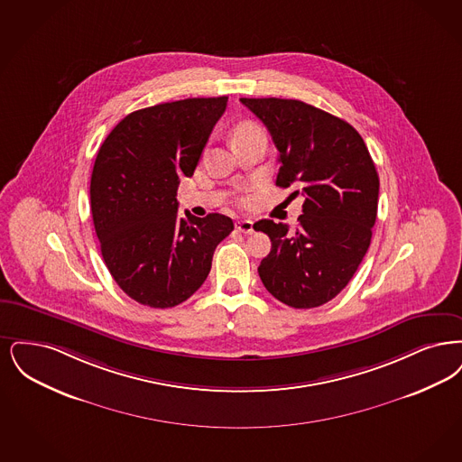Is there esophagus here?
Here are the masks:
<instances>
[{
    "label": "esophagus",
    "instance_id": "esophagus-1",
    "mask_svg": "<svg viewBox=\"0 0 462 462\" xmlns=\"http://www.w3.org/2000/svg\"><path fill=\"white\" fill-rule=\"evenodd\" d=\"M235 227L243 235H252L254 233V222L252 221H236Z\"/></svg>",
    "mask_w": 462,
    "mask_h": 462
}]
</instances>
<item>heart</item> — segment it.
<instances>
[{
  "instance_id": "1",
  "label": "heart",
  "mask_w": 462,
  "mask_h": 462,
  "mask_svg": "<svg viewBox=\"0 0 462 462\" xmlns=\"http://www.w3.org/2000/svg\"><path fill=\"white\" fill-rule=\"evenodd\" d=\"M252 131H261L255 124H252V122H245V124H240L238 127H236V131H235V138L236 136H240V134H245V133H252Z\"/></svg>"
}]
</instances>
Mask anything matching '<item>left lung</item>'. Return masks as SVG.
Instances as JSON below:
<instances>
[{
    "instance_id": "1",
    "label": "left lung",
    "mask_w": 462,
    "mask_h": 462,
    "mask_svg": "<svg viewBox=\"0 0 462 462\" xmlns=\"http://www.w3.org/2000/svg\"><path fill=\"white\" fill-rule=\"evenodd\" d=\"M267 127L280 152V188L305 199L299 227L254 224L271 238L259 265L265 290L295 309L335 299L352 280L373 236L380 178L361 134L300 100L240 98Z\"/></svg>"
}]
</instances>
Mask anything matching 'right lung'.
Here are the masks:
<instances>
[{"label": "right lung", "instance_id": "obj_1", "mask_svg": "<svg viewBox=\"0 0 462 462\" xmlns=\"http://www.w3.org/2000/svg\"><path fill=\"white\" fill-rule=\"evenodd\" d=\"M227 97L141 108L103 141L91 174L101 255L133 300L169 309L207 280L216 246L235 224L222 214L178 216V186L191 178Z\"/></svg>", "mask_w": 462, "mask_h": 462}]
</instances>
